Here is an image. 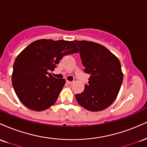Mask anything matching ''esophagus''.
I'll return each mask as SVG.
<instances>
[{
    "label": "esophagus",
    "mask_w": 147,
    "mask_h": 147,
    "mask_svg": "<svg viewBox=\"0 0 147 147\" xmlns=\"http://www.w3.org/2000/svg\"><path fill=\"white\" fill-rule=\"evenodd\" d=\"M66 82H67V84H72L74 83V81H72V82H70V81L67 80Z\"/></svg>",
    "instance_id": "esophagus-1"
}]
</instances>
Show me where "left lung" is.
<instances>
[{
  "mask_svg": "<svg viewBox=\"0 0 147 147\" xmlns=\"http://www.w3.org/2000/svg\"><path fill=\"white\" fill-rule=\"evenodd\" d=\"M79 50L84 72L90 75L84 90L76 94L80 106L90 111H100L111 105L123 82L120 62L112 52L99 43L75 41Z\"/></svg>",
  "mask_w": 147,
  "mask_h": 147,
  "instance_id": "1",
  "label": "left lung"
}]
</instances>
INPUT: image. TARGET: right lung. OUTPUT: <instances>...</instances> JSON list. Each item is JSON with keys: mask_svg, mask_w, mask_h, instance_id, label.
Listing matches in <instances>:
<instances>
[{"mask_svg": "<svg viewBox=\"0 0 147 147\" xmlns=\"http://www.w3.org/2000/svg\"><path fill=\"white\" fill-rule=\"evenodd\" d=\"M79 52L74 41L40 39L22 51L13 66V88L28 109L42 111L53 105L65 80L50 73L63 57Z\"/></svg>", "mask_w": 147, "mask_h": 147, "instance_id": "obj_1", "label": "right lung"}]
</instances>
